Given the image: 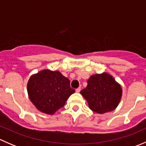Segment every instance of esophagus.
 I'll use <instances>...</instances> for the list:
<instances>
[{
  "instance_id": "1",
  "label": "esophagus",
  "mask_w": 146,
  "mask_h": 146,
  "mask_svg": "<svg viewBox=\"0 0 146 146\" xmlns=\"http://www.w3.org/2000/svg\"><path fill=\"white\" fill-rule=\"evenodd\" d=\"M80 88H77V89L76 90V92H78H78H80Z\"/></svg>"
}]
</instances>
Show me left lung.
Instances as JSON below:
<instances>
[{
  "instance_id": "obj_1",
  "label": "left lung",
  "mask_w": 146,
  "mask_h": 146,
  "mask_svg": "<svg viewBox=\"0 0 146 146\" xmlns=\"http://www.w3.org/2000/svg\"><path fill=\"white\" fill-rule=\"evenodd\" d=\"M122 88L111 75L104 73L94 74L88 80L86 88L80 94L88 103L89 108L98 114L115 110L122 97Z\"/></svg>"
}]
</instances>
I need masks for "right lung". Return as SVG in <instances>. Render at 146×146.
Returning <instances> with one entry per match:
<instances>
[{"label": "right lung", "instance_id": "add662e5", "mask_svg": "<svg viewBox=\"0 0 146 146\" xmlns=\"http://www.w3.org/2000/svg\"><path fill=\"white\" fill-rule=\"evenodd\" d=\"M28 96L35 107L42 113L52 115L65 105L75 92L70 80L58 70H42L32 75L27 82Z\"/></svg>", "mask_w": 146, "mask_h": 146}]
</instances>
